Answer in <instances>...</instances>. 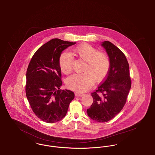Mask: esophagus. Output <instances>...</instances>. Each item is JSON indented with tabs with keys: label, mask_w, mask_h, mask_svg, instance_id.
<instances>
[{
	"label": "esophagus",
	"mask_w": 155,
	"mask_h": 155,
	"mask_svg": "<svg viewBox=\"0 0 155 155\" xmlns=\"http://www.w3.org/2000/svg\"><path fill=\"white\" fill-rule=\"evenodd\" d=\"M75 95L76 96H82L84 95V94H81L80 92H75Z\"/></svg>",
	"instance_id": "esophagus-1"
}]
</instances>
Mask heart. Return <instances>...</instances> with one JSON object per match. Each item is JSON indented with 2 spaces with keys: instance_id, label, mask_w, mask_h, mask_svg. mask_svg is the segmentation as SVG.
I'll list each match as a JSON object with an SVG mask.
<instances>
[{
  "instance_id": "heart-1",
  "label": "heart",
  "mask_w": 155,
  "mask_h": 155,
  "mask_svg": "<svg viewBox=\"0 0 155 155\" xmlns=\"http://www.w3.org/2000/svg\"><path fill=\"white\" fill-rule=\"evenodd\" d=\"M75 56L85 61L81 74H73L66 80V85L79 92L88 91L96 81H101L106 76L110 67L108 56L102 52H98L95 48L88 44H82L71 50L70 53L63 52L59 58V66L61 71L70 73L73 68V58Z\"/></svg>"
}]
</instances>
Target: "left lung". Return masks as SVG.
<instances>
[{"label": "left lung", "instance_id": "left-lung-1", "mask_svg": "<svg viewBox=\"0 0 155 155\" xmlns=\"http://www.w3.org/2000/svg\"><path fill=\"white\" fill-rule=\"evenodd\" d=\"M101 46L108 54L109 70L105 80L91 94L94 102L87 113L92 120L104 123L114 117L123 108L131 81L124 54L109 41H104Z\"/></svg>", "mask_w": 155, "mask_h": 155}]
</instances>
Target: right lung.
Segmentation results:
<instances>
[{"label": "right lung", "mask_w": 155, "mask_h": 155, "mask_svg": "<svg viewBox=\"0 0 155 155\" xmlns=\"http://www.w3.org/2000/svg\"><path fill=\"white\" fill-rule=\"evenodd\" d=\"M76 42L55 38L39 48L32 56L26 74V96L38 118L48 123L60 121L74 98L70 90H61L59 58L62 52Z\"/></svg>", "instance_id": "right-lung-1"}]
</instances>
